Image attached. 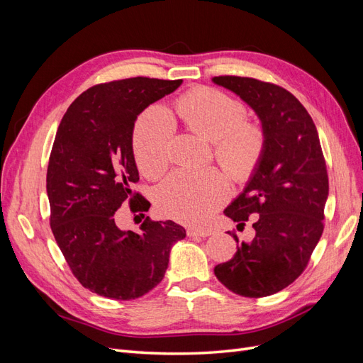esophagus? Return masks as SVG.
<instances>
[{
  "instance_id": "34e87169",
  "label": "esophagus",
  "mask_w": 363,
  "mask_h": 363,
  "mask_svg": "<svg viewBox=\"0 0 363 363\" xmlns=\"http://www.w3.org/2000/svg\"><path fill=\"white\" fill-rule=\"evenodd\" d=\"M188 236H189V238H206V236H208V232H206V230L189 228V230H188Z\"/></svg>"
}]
</instances>
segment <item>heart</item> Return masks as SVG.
<instances>
[{"instance_id":"heart-1","label":"heart","mask_w":363,"mask_h":363,"mask_svg":"<svg viewBox=\"0 0 363 363\" xmlns=\"http://www.w3.org/2000/svg\"><path fill=\"white\" fill-rule=\"evenodd\" d=\"M182 125L213 142L216 160L233 175L245 179L257 168L267 148L265 130L245 119L242 101L212 87H196L172 103ZM172 125L160 111L142 115L133 131V151L139 169L156 179L168 168ZM227 196V183L216 169L172 172L157 189L159 211L184 224H200Z\"/></svg>"}]
</instances>
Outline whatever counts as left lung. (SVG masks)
Instances as JSON below:
<instances>
[{"label":"left lung","instance_id":"obj_1","mask_svg":"<svg viewBox=\"0 0 363 363\" xmlns=\"http://www.w3.org/2000/svg\"><path fill=\"white\" fill-rule=\"evenodd\" d=\"M213 83L235 92L255 111L267 148L244 192L224 215L244 227L255 216L256 235L239 242L235 256L215 267L232 292L260 298L301 276L324 230L328 196L325 160L313 119L281 86L251 77L219 75Z\"/></svg>","mask_w":363,"mask_h":363}]
</instances>
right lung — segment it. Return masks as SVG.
Segmentation results:
<instances>
[{
    "instance_id": "right-lung-1",
    "label": "right lung",
    "mask_w": 363,
    "mask_h": 363,
    "mask_svg": "<svg viewBox=\"0 0 363 363\" xmlns=\"http://www.w3.org/2000/svg\"><path fill=\"white\" fill-rule=\"evenodd\" d=\"M182 80L148 77L96 84L77 96L57 128L47 171L50 225L75 279L112 300H135L162 281L169 251L186 230L151 221L140 232L121 230L116 211L147 212L150 201L131 189L139 182L133 138L138 115Z\"/></svg>"
}]
</instances>
